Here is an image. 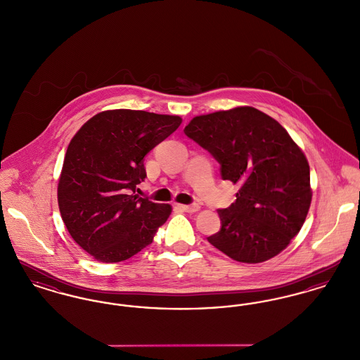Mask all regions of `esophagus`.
Listing matches in <instances>:
<instances>
[{
  "mask_svg": "<svg viewBox=\"0 0 360 360\" xmlns=\"http://www.w3.org/2000/svg\"><path fill=\"white\" fill-rule=\"evenodd\" d=\"M184 212H188V213H195L200 210V205L197 204H193V205H181L179 206Z\"/></svg>",
  "mask_w": 360,
  "mask_h": 360,
  "instance_id": "1",
  "label": "esophagus"
}]
</instances>
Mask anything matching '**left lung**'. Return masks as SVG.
<instances>
[{
  "instance_id": "left-lung-1",
  "label": "left lung",
  "mask_w": 360,
  "mask_h": 360,
  "mask_svg": "<svg viewBox=\"0 0 360 360\" xmlns=\"http://www.w3.org/2000/svg\"><path fill=\"white\" fill-rule=\"evenodd\" d=\"M184 131L220 163L223 179L240 185L236 201L217 210L221 229L207 241L243 263L283 251L311 201L308 160L288 131L251 106L197 116Z\"/></svg>"
}]
</instances>
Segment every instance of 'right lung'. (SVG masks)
<instances>
[{"label": "right lung", "instance_id": "add662e5", "mask_svg": "<svg viewBox=\"0 0 360 360\" xmlns=\"http://www.w3.org/2000/svg\"><path fill=\"white\" fill-rule=\"evenodd\" d=\"M179 116L105 110L71 139L58 184L62 220L74 241L103 263L127 260L154 240L169 204L135 194L144 156L181 125Z\"/></svg>", "mask_w": 360, "mask_h": 360}]
</instances>
